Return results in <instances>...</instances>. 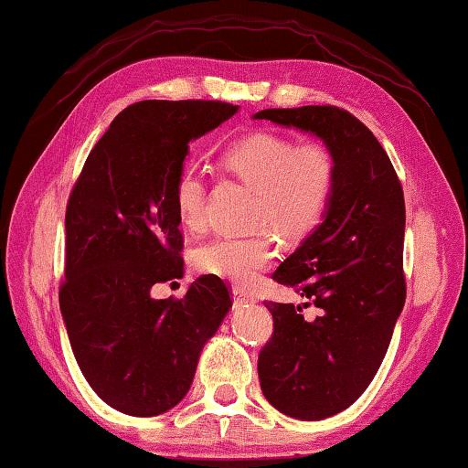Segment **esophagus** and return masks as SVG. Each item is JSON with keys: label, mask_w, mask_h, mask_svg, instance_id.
I'll list each match as a JSON object with an SVG mask.
<instances>
[{"label": "esophagus", "mask_w": 468, "mask_h": 468, "mask_svg": "<svg viewBox=\"0 0 468 468\" xmlns=\"http://www.w3.org/2000/svg\"><path fill=\"white\" fill-rule=\"evenodd\" d=\"M233 301H235V305L248 307L251 303H256V297L250 295V292L243 291V289H233Z\"/></svg>", "instance_id": "1"}]
</instances>
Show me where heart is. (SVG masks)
I'll return each mask as SVG.
<instances>
[{"label": "heart", "instance_id": "heart-1", "mask_svg": "<svg viewBox=\"0 0 468 468\" xmlns=\"http://www.w3.org/2000/svg\"><path fill=\"white\" fill-rule=\"evenodd\" d=\"M225 167L243 184L256 187V225H268L284 239H303L322 225L336 189V158L322 142H301L282 133L260 132L235 142L223 153ZM173 206L187 231L206 225V184L186 167L173 184ZM271 231L220 235L194 253V266L237 287H250L276 258Z\"/></svg>", "mask_w": 468, "mask_h": 468}]
</instances>
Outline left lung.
Here are the masks:
<instances>
[{"mask_svg":"<svg viewBox=\"0 0 468 468\" xmlns=\"http://www.w3.org/2000/svg\"><path fill=\"white\" fill-rule=\"evenodd\" d=\"M256 120L312 132L336 158L324 223L272 274L320 314L305 320L299 305L264 301L274 330L258 355L266 400L315 421L351 407L382 366L407 299L405 196L386 150L348 111L264 109Z\"/></svg>","mask_w":468,"mask_h":468,"instance_id":"left-lung-1","label":"left lung"}]
</instances>
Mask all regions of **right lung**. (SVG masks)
<instances>
[{
  "mask_svg": "<svg viewBox=\"0 0 468 468\" xmlns=\"http://www.w3.org/2000/svg\"><path fill=\"white\" fill-rule=\"evenodd\" d=\"M223 101H140L111 122L66 208L59 307L86 382L109 407L161 415L187 394L197 357L231 307L218 276L184 299L150 289L184 276L173 184L187 144L235 115Z\"/></svg>",
  "mask_w": 468,
  "mask_h": 468,
  "instance_id": "obj_1",
  "label": "right lung"
}]
</instances>
